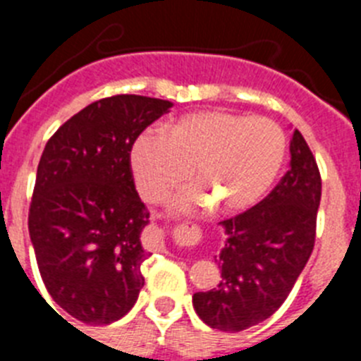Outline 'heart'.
I'll return each mask as SVG.
<instances>
[{
  "instance_id": "b5f03b06",
  "label": "heart",
  "mask_w": 361,
  "mask_h": 361,
  "mask_svg": "<svg viewBox=\"0 0 361 361\" xmlns=\"http://www.w3.org/2000/svg\"><path fill=\"white\" fill-rule=\"evenodd\" d=\"M286 133L275 121L228 110L188 114L173 121L168 137L145 132L130 152L135 186L148 202H162L191 178L199 190L173 202L178 213L212 204L222 213L251 208L282 168Z\"/></svg>"
}]
</instances>
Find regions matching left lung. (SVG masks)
Instances as JSON below:
<instances>
[{
    "mask_svg": "<svg viewBox=\"0 0 361 361\" xmlns=\"http://www.w3.org/2000/svg\"><path fill=\"white\" fill-rule=\"evenodd\" d=\"M291 164L269 195L237 216L222 220L228 233L216 258L220 283L193 295L204 324L238 333L269 318L291 293L317 237L322 178L304 135L291 137Z\"/></svg>",
    "mask_w": 361,
    "mask_h": 361,
    "instance_id": "obj_1",
    "label": "left lung"
}]
</instances>
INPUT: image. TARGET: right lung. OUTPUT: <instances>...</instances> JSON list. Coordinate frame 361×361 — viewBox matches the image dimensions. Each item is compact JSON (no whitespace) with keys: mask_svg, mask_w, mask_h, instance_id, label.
<instances>
[{"mask_svg":"<svg viewBox=\"0 0 361 361\" xmlns=\"http://www.w3.org/2000/svg\"><path fill=\"white\" fill-rule=\"evenodd\" d=\"M171 106L145 95L99 99L44 146L28 233L44 288L82 324L123 318L145 286L141 233L149 213L135 190L130 152Z\"/></svg>","mask_w":361,"mask_h":361,"instance_id":"add662e5","label":"right lung"}]
</instances>
